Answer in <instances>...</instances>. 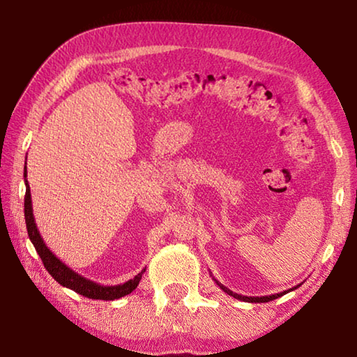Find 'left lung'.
Wrapping results in <instances>:
<instances>
[{"label":"left lung","mask_w":357,"mask_h":357,"mask_svg":"<svg viewBox=\"0 0 357 357\" xmlns=\"http://www.w3.org/2000/svg\"><path fill=\"white\" fill-rule=\"evenodd\" d=\"M213 280L217 283V285H219L223 291H225L227 294H229V296H233V298H236V299H239V301H244V302H269V301H273V299H277V298H280V296H283V294H287L288 291H293V289H296V287L294 288H289L288 291H282V293H277V294H271V296H243V294H238V293H233L231 289H228L227 287H223L222 283L219 282V280H215L214 277H213Z\"/></svg>","instance_id":"obj_1"}]
</instances>
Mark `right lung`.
Segmentation results:
<instances>
[{
    "label": "right lung",
    "instance_id": "right-lung-1",
    "mask_svg": "<svg viewBox=\"0 0 357 357\" xmlns=\"http://www.w3.org/2000/svg\"><path fill=\"white\" fill-rule=\"evenodd\" d=\"M25 185H26V193H25V222H26V229L28 236L31 239L36 252L39 253V257L44 263L45 269L48 271L53 279H55L59 285H63L69 289H74L75 293L84 296V298L89 299H102V301H113L119 299L126 294H130L134 289L138 287V283L142 280V275L146 268L142 269L140 274H137L134 279H130L124 283H119V285H100L98 282H93L86 279V277L80 275L75 271H72L68 264H64L61 259H59L55 253L48 249L47 244L42 239L38 225H36L34 214H33V204H31V192H29V184L26 181V164H25Z\"/></svg>",
    "mask_w": 357,
    "mask_h": 357
}]
</instances>
